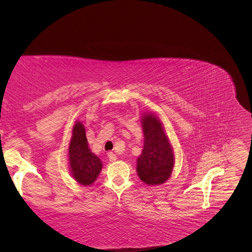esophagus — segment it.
I'll list each match as a JSON object with an SVG mask.
<instances>
[{
  "mask_svg": "<svg viewBox=\"0 0 252 252\" xmlns=\"http://www.w3.org/2000/svg\"><path fill=\"white\" fill-rule=\"evenodd\" d=\"M108 158H109L110 162H116L118 158H117L116 155L113 154V152H109V154H108Z\"/></svg>",
  "mask_w": 252,
  "mask_h": 252,
  "instance_id": "esophagus-1",
  "label": "esophagus"
}]
</instances>
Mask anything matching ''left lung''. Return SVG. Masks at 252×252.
Returning a JSON list of instances; mask_svg holds the SVG:
<instances>
[{
    "label": "left lung",
    "instance_id": "1",
    "mask_svg": "<svg viewBox=\"0 0 252 252\" xmlns=\"http://www.w3.org/2000/svg\"><path fill=\"white\" fill-rule=\"evenodd\" d=\"M141 125L144 146L136 158V173L149 186L164 184L170 178L175 163L172 145L161 119L155 112H143Z\"/></svg>",
    "mask_w": 252,
    "mask_h": 252
}]
</instances>
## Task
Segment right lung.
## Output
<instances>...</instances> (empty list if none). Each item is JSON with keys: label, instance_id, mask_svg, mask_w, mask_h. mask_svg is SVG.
<instances>
[{"label": "right lung", "instance_id": "1", "mask_svg": "<svg viewBox=\"0 0 252 252\" xmlns=\"http://www.w3.org/2000/svg\"><path fill=\"white\" fill-rule=\"evenodd\" d=\"M67 154L73 180L82 186L93 185L103 168V163L90 150L85 127L80 120L74 122Z\"/></svg>", "mask_w": 252, "mask_h": 252}]
</instances>
